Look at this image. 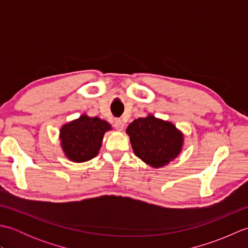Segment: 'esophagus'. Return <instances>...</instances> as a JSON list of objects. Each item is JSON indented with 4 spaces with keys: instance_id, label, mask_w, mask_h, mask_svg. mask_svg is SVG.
Wrapping results in <instances>:
<instances>
[{
    "instance_id": "34e87169",
    "label": "esophagus",
    "mask_w": 248,
    "mask_h": 248,
    "mask_svg": "<svg viewBox=\"0 0 248 248\" xmlns=\"http://www.w3.org/2000/svg\"><path fill=\"white\" fill-rule=\"evenodd\" d=\"M114 127H115V129H116V130H118V131H123V130H124V121L121 120V119H116V120H115V123H114Z\"/></svg>"
}]
</instances>
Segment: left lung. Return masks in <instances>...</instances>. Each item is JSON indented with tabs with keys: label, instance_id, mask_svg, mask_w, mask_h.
<instances>
[{
	"label": "left lung",
	"instance_id": "obj_1",
	"mask_svg": "<svg viewBox=\"0 0 248 248\" xmlns=\"http://www.w3.org/2000/svg\"><path fill=\"white\" fill-rule=\"evenodd\" d=\"M125 132L135 155L151 167L167 165L182 150V132L170 121L155 118L154 115L135 119Z\"/></svg>",
	"mask_w": 248,
	"mask_h": 248
}]
</instances>
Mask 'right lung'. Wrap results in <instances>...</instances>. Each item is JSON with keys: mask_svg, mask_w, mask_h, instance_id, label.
Returning a JSON list of instances; mask_svg holds the SVG:
<instances>
[{"mask_svg": "<svg viewBox=\"0 0 248 248\" xmlns=\"http://www.w3.org/2000/svg\"><path fill=\"white\" fill-rule=\"evenodd\" d=\"M110 129L112 127L108 121L83 114L61 128L60 139L62 151L72 162L81 163L92 160L101 148L104 133Z\"/></svg>", "mask_w": 248, "mask_h": 248, "instance_id": "right-lung-1", "label": "right lung"}]
</instances>
